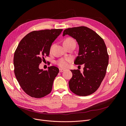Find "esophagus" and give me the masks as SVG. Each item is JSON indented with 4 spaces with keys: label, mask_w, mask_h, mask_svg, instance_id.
<instances>
[{
    "label": "esophagus",
    "mask_w": 126,
    "mask_h": 126,
    "mask_svg": "<svg viewBox=\"0 0 126 126\" xmlns=\"http://www.w3.org/2000/svg\"><path fill=\"white\" fill-rule=\"evenodd\" d=\"M64 71V70L63 69H62V68H60V69H59V72H63Z\"/></svg>",
    "instance_id": "34e87169"
}]
</instances>
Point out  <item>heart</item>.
Masks as SVG:
<instances>
[{
    "instance_id": "obj_1",
    "label": "heart",
    "mask_w": 126,
    "mask_h": 126,
    "mask_svg": "<svg viewBox=\"0 0 126 126\" xmlns=\"http://www.w3.org/2000/svg\"><path fill=\"white\" fill-rule=\"evenodd\" d=\"M72 43H75V41L71 38H67L63 41V44H70ZM71 61L70 58H66L64 59H61L57 62V64L62 68H66L68 66V63Z\"/></svg>"
}]
</instances>
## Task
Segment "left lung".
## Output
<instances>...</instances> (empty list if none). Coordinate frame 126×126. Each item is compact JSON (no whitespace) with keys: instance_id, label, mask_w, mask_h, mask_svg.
<instances>
[{"instance_id":"obj_1","label":"left lung","mask_w":126,"mask_h":126,"mask_svg":"<svg viewBox=\"0 0 126 126\" xmlns=\"http://www.w3.org/2000/svg\"><path fill=\"white\" fill-rule=\"evenodd\" d=\"M66 35L76 39L79 46L74 63L84 64L83 73L79 70H70L72 77L69 88L78 96H88L98 89L106 75L109 60L106 46L102 38L87 27L66 29L63 36Z\"/></svg>"}]
</instances>
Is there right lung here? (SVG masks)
I'll return each instance as SVG.
<instances>
[{"instance_id":"1","label":"right lung","mask_w":126,"mask_h":126,"mask_svg":"<svg viewBox=\"0 0 126 126\" xmlns=\"http://www.w3.org/2000/svg\"><path fill=\"white\" fill-rule=\"evenodd\" d=\"M62 31L61 29L33 31L18 44L14 57L15 75L22 90L30 97L40 98L51 92L59 70L50 66L44 70L39 66L45 56H49L52 43Z\"/></svg>"}]
</instances>
